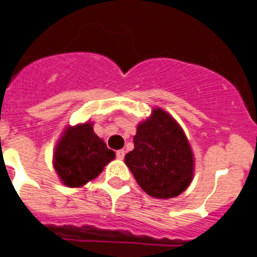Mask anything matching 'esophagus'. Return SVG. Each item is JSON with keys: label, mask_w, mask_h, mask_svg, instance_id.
Returning a JSON list of instances; mask_svg holds the SVG:
<instances>
[{"label": "esophagus", "mask_w": 257, "mask_h": 257, "mask_svg": "<svg viewBox=\"0 0 257 257\" xmlns=\"http://www.w3.org/2000/svg\"><path fill=\"white\" fill-rule=\"evenodd\" d=\"M124 155H125V150H117V152H116V157H117L118 159L124 158Z\"/></svg>", "instance_id": "esophagus-1"}]
</instances>
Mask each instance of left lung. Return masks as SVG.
Segmentation results:
<instances>
[{
  "label": "left lung",
  "instance_id": "obj_1",
  "mask_svg": "<svg viewBox=\"0 0 257 257\" xmlns=\"http://www.w3.org/2000/svg\"><path fill=\"white\" fill-rule=\"evenodd\" d=\"M135 149L125 165L148 195L171 198L187 189L193 176V154L180 125L157 108L137 126Z\"/></svg>",
  "mask_w": 257,
  "mask_h": 257
}]
</instances>
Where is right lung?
I'll use <instances>...</instances> for the list:
<instances>
[{
	"mask_svg": "<svg viewBox=\"0 0 257 257\" xmlns=\"http://www.w3.org/2000/svg\"><path fill=\"white\" fill-rule=\"evenodd\" d=\"M115 152L107 148L90 122L68 128L55 152L56 172L68 187H81L102 172Z\"/></svg>",
	"mask_w": 257,
	"mask_h": 257,
	"instance_id": "1",
	"label": "right lung"
}]
</instances>
